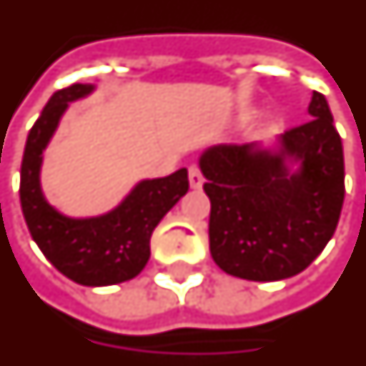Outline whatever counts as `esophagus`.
Segmentation results:
<instances>
[{"label": "esophagus", "mask_w": 366, "mask_h": 366, "mask_svg": "<svg viewBox=\"0 0 366 366\" xmlns=\"http://www.w3.org/2000/svg\"><path fill=\"white\" fill-rule=\"evenodd\" d=\"M202 181L204 179H202L201 169L197 165H191L189 167V185H191V189H201Z\"/></svg>", "instance_id": "esophagus-1"}]
</instances>
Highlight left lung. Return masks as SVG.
I'll return each instance as SVG.
<instances>
[{"label":"left lung","mask_w":366,"mask_h":366,"mask_svg":"<svg viewBox=\"0 0 366 366\" xmlns=\"http://www.w3.org/2000/svg\"><path fill=\"white\" fill-rule=\"evenodd\" d=\"M308 114L273 144L212 146L199 157L210 255L224 273L289 279L332 239L345 197L343 146L322 93H312Z\"/></svg>","instance_id":"left-lung-1"}]
</instances>
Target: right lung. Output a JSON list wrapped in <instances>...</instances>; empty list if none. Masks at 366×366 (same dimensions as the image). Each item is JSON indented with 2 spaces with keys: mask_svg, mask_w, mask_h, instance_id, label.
Segmentation results:
<instances>
[{
  "mask_svg": "<svg viewBox=\"0 0 366 366\" xmlns=\"http://www.w3.org/2000/svg\"><path fill=\"white\" fill-rule=\"evenodd\" d=\"M95 85L74 84L48 99L26 136L21 164V209L31 236L52 265L84 287H109L134 279L150 259L152 232L189 191L187 169L138 181L113 210L71 218L42 193V154L70 103L92 95Z\"/></svg>",
  "mask_w": 366,
  "mask_h": 366,
  "instance_id": "add662e5",
  "label": "right lung"
}]
</instances>
